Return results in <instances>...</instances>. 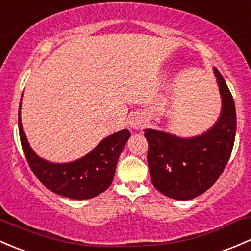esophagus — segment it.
Returning a JSON list of instances; mask_svg holds the SVG:
<instances>
[{
  "label": "esophagus",
  "instance_id": "esophagus-1",
  "mask_svg": "<svg viewBox=\"0 0 251 251\" xmlns=\"http://www.w3.org/2000/svg\"><path fill=\"white\" fill-rule=\"evenodd\" d=\"M144 118L141 117L140 115H134L129 118V126H130V129H133V130L140 129L141 126H144Z\"/></svg>",
  "mask_w": 251,
  "mask_h": 251
}]
</instances>
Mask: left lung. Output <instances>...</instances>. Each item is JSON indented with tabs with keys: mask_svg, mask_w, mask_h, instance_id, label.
<instances>
[{
	"mask_svg": "<svg viewBox=\"0 0 251 251\" xmlns=\"http://www.w3.org/2000/svg\"><path fill=\"white\" fill-rule=\"evenodd\" d=\"M214 74L222 107L220 117L209 130L193 138H179L145 129L151 181L173 200H192L210 188L224 172L233 149L237 128L233 98L218 69L214 68Z\"/></svg>",
	"mask_w": 251,
	"mask_h": 251,
	"instance_id": "obj_1",
	"label": "left lung"
}]
</instances>
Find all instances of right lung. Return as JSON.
<instances>
[{
	"mask_svg": "<svg viewBox=\"0 0 251 251\" xmlns=\"http://www.w3.org/2000/svg\"><path fill=\"white\" fill-rule=\"evenodd\" d=\"M23 98V95H22ZM19 105L20 143L31 170L51 192L71 200H89L110 187L118 158L128 141V129L111 134L101 140L93 151L70 163H51L33 152L23 130Z\"/></svg>",
	"mask_w": 251,
	"mask_h": 251,
	"instance_id": "right-lung-1",
	"label": "right lung"
}]
</instances>
